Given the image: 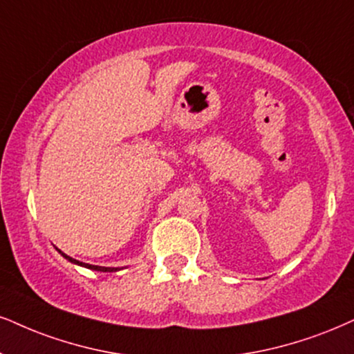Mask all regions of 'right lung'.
I'll return each instance as SVG.
<instances>
[{
	"label": "right lung",
	"mask_w": 354,
	"mask_h": 354,
	"mask_svg": "<svg viewBox=\"0 0 354 354\" xmlns=\"http://www.w3.org/2000/svg\"><path fill=\"white\" fill-rule=\"evenodd\" d=\"M57 251H59L60 254H62L67 261H71V263L77 264V266H84V268H86V269H91V270H100V272H116V270H118V268H103V266H93V264H85V263H80V261L73 259V257L67 256V254H65V252H62L60 250H57Z\"/></svg>",
	"instance_id": "right-lung-1"
}]
</instances>
